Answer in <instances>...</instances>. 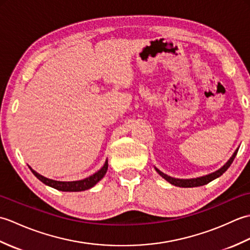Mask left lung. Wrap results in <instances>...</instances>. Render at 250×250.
<instances>
[{
    "mask_svg": "<svg viewBox=\"0 0 250 250\" xmlns=\"http://www.w3.org/2000/svg\"><path fill=\"white\" fill-rule=\"evenodd\" d=\"M237 151H238V149L235 150V152L233 153V156L230 158V160L228 161L221 168H219L218 171H216V172H214V173L206 175V176H203V177H199V178H192V179H177V178H173V177L167 176V175H166L164 173L159 171L158 168H156V169H157V172H158L159 174H160L164 179L167 180V182H168L169 184H172V185H174V186H177V187H183V188L200 187V186H203V185L208 184V183L211 182V180H214V179H216V178H218L219 176H221V175L224 174V173L227 171V169L230 167V166L232 164L233 160H234V158H235V156H236Z\"/></svg>",
    "mask_w": 250,
    "mask_h": 250,
    "instance_id": "1",
    "label": "left lung"
}]
</instances>
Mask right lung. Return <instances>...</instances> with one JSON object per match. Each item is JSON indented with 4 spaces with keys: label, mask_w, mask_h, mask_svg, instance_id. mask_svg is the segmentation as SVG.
<instances>
[{
    "label": "right lung",
    "mask_w": 250,
    "mask_h": 250,
    "mask_svg": "<svg viewBox=\"0 0 250 250\" xmlns=\"http://www.w3.org/2000/svg\"><path fill=\"white\" fill-rule=\"evenodd\" d=\"M107 167H108V162H107V160H106L103 167L101 168L100 171L91 175V176H89L83 180H76V182H58V180H52V179L42 176L41 174L36 173L34 169H32L31 167H30V169H31V172L33 173L42 183H44L45 185L49 186V187H52V188L60 190V191L76 192V191H83V190L92 188L95 184L99 183L100 180L104 177V175L106 174V172H107Z\"/></svg>",
    "instance_id": "add662e5"
}]
</instances>
